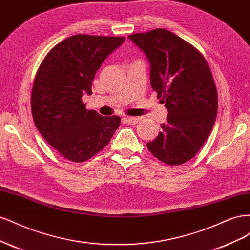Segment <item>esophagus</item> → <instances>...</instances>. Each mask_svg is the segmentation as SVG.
Returning a JSON list of instances; mask_svg holds the SVG:
<instances>
[{
    "label": "esophagus",
    "mask_w": 250,
    "mask_h": 250,
    "mask_svg": "<svg viewBox=\"0 0 250 250\" xmlns=\"http://www.w3.org/2000/svg\"><path fill=\"white\" fill-rule=\"evenodd\" d=\"M140 120H141V118H139V117H126V118H124L125 122L128 123V124H130V125L137 124Z\"/></svg>",
    "instance_id": "obj_1"
}]
</instances>
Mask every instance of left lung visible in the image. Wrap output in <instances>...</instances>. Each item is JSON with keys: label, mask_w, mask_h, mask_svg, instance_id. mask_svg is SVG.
Masks as SVG:
<instances>
[{"label": "left lung", "mask_w": 250, "mask_h": 250, "mask_svg": "<svg viewBox=\"0 0 250 250\" xmlns=\"http://www.w3.org/2000/svg\"><path fill=\"white\" fill-rule=\"evenodd\" d=\"M128 39L146 54L151 86L168 109L163 130L147 148L165 164H185L203 146L216 121L218 95L209 66L197 49L169 30Z\"/></svg>", "instance_id": "1"}]
</instances>
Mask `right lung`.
<instances>
[{
  "mask_svg": "<svg viewBox=\"0 0 250 250\" xmlns=\"http://www.w3.org/2000/svg\"><path fill=\"white\" fill-rule=\"evenodd\" d=\"M125 37L77 34L60 42L37 70L31 94L34 123L50 145L69 161L81 163L111 140L121 118L102 117L82 101L102 62Z\"/></svg>",
  "mask_w": 250,
  "mask_h": 250,
  "instance_id": "right-lung-1",
  "label": "right lung"
}]
</instances>
